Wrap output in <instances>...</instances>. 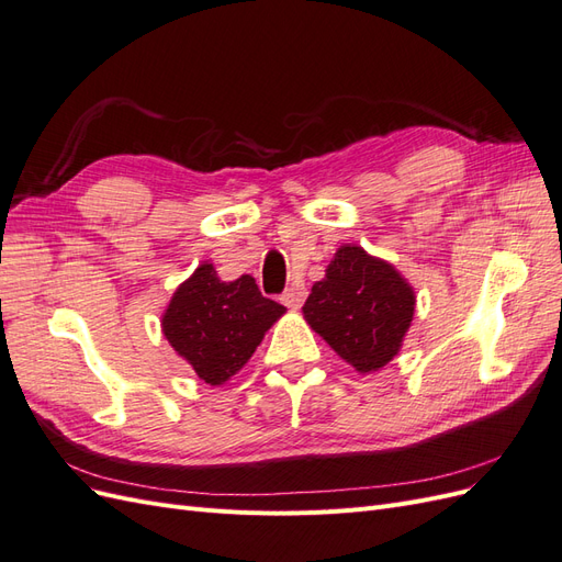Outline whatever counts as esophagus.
Instances as JSON below:
<instances>
[{
	"label": "esophagus",
	"instance_id": "1",
	"mask_svg": "<svg viewBox=\"0 0 562 562\" xmlns=\"http://www.w3.org/2000/svg\"><path fill=\"white\" fill-rule=\"evenodd\" d=\"M304 297H307V288H304V283H293L291 288H285V293L281 295V302L288 310H300Z\"/></svg>",
	"mask_w": 562,
	"mask_h": 562
}]
</instances>
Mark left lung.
<instances>
[{
	"mask_svg": "<svg viewBox=\"0 0 562 562\" xmlns=\"http://www.w3.org/2000/svg\"><path fill=\"white\" fill-rule=\"evenodd\" d=\"M304 318L359 372H375L398 353L415 314V291L394 265L361 246H342L312 285Z\"/></svg>",
	"mask_w": 562,
	"mask_h": 562,
	"instance_id": "1",
	"label": "left lung"
}]
</instances>
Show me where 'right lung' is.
<instances>
[{
  "label": "right lung",
  "mask_w": 562,
  "mask_h": 562,
  "mask_svg": "<svg viewBox=\"0 0 562 562\" xmlns=\"http://www.w3.org/2000/svg\"><path fill=\"white\" fill-rule=\"evenodd\" d=\"M283 314V304L265 297L252 277L220 281L215 267L203 262L178 285L161 328L196 375L217 386L248 363L265 333Z\"/></svg>",
  "instance_id": "obj_1"
}]
</instances>
